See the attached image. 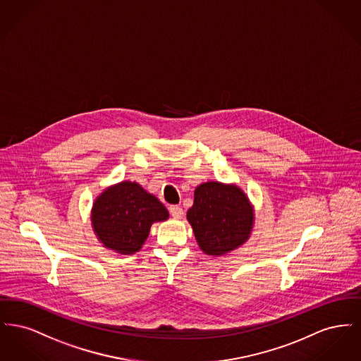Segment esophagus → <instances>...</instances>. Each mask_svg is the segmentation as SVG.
<instances>
[{"instance_id":"esophagus-1","label":"esophagus","mask_w":361,"mask_h":361,"mask_svg":"<svg viewBox=\"0 0 361 361\" xmlns=\"http://www.w3.org/2000/svg\"><path fill=\"white\" fill-rule=\"evenodd\" d=\"M169 212H171V215H172L174 219H180V218H183V214H184L183 208L180 206L169 207Z\"/></svg>"}]
</instances>
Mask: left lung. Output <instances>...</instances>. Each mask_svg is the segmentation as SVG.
Listing matches in <instances>:
<instances>
[{
  "instance_id": "8db88e82",
  "label": "left lung",
  "mask_w": 361,
  "mask_h": 361,
  "mask_svg": "<svg viewBox=\"0 0 361 361\" xmlns=\"http://www.w3.org/2000/svg\"><path fill=\"white\" fill-rule=\"evenodd\" d=\"M187 218L200 249L211 256H222L240 246L253 227V209L246 195L235 185L215 181L195 189Z\"/></svg>"
}]
</instances>
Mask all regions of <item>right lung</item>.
<instances>
[{
	"instance_id": "add662e5",
	"label": "right lung",
	"mask_w": 361,
	"mask_h": 361,
	"mask_svg": "<svg viewBox=\"0 0 361 361\" xmlns=\"http://www.w3.org/2000/svg\"><path fill=\"white\" fill-rule=\"evenodd\" d=\"M168 218V209L155 196L130 181L105 189L92 211L99 240L121 255H134L147 238L152 224Z\"/></svg>"
}]
</instances>
